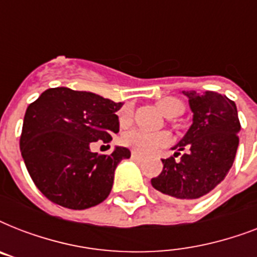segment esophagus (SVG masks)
Instances as JSON below:
<instances>
[{
	"instance_id": "esophagus-1",
	"label": "esophagus",
	"mask_w": 257,
	"mask_h": 257,
	"mask_svg": "<svg viewBox=\"0 0 257 257\" xmlns=\"http://www.w3.org/2000/svg\"><path fill=\"white\" fill-rule=\"evenodd\" d=\"M133 159V160H136V161H141L143 160V156H140V155H137V153L132 152V156H131Z\"/></svg>"
}]
</instances>
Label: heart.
<instances>
[{
  "instance_id": "heart-1",
  "label": "heart",
  "mask_w": 257,
  "mask_h": 257,
  "mask_svg": "<svg viewBox=\"0 0 257 257\" xmlns=\"http://www.w3.org/2000/svg\"><path fill=\"white\" fill-rule=\"evenodd\" d=\"M157 108L167 118H175L183 113L184 106L183 102L175 97H165L157 102ZM131 113H132L131 108H125L121 113V121L122 122L128 121ZM171 141L172 137L168 133H151L140 131V129L129 131L122 137V143L139 155H151V153L156 152L157 149L171 144Z\"/></svg>"
}]
</instances>
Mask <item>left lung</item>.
Instances as JSON below:
<instances>
[{
    "instance_id": "1",
    "label": "left lung",
    "mask_w": 257,
    "mask_h": 257,
    "mask_svg": "<svg viewBox=\"0 0 257 257\" xmlns=\"http://www.w3.org/2000/svg\"><path fill=\"white\" fill-rule=\"evenodd\" d=\"M193 113L192 125L173 147L175 155L163 159V172L151 180L155 189L179 200L193 201L219 185L235 160L239 147L240 121L232 100L220 93L185 92ZM184 149L180 161L175 157Z\"/></svg>"
}]
</instances>
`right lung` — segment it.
Returning a JSON list of instances; mask_svg holds the SVG:
<instances>
[{
  "label": "right lung",
  "mask_w": 257,
  "mask_h": 257,
  "mask_svg": "<svg viewBox=\"0 0 257 257\" xmlns=\"http://www.w3.org/2000/svg\"><path fill=\"white\" fill-rule=\"evenodd\" d=\"M121 102L92 92L50 88L28 106L20 149L36 187L50 201L86 209L112 191L114 171L131 157L125 147L109 156L90 151L96 141L109 143L118 132Z\"/></svg>",
  "instance_id": "1"
}]
</instances>
